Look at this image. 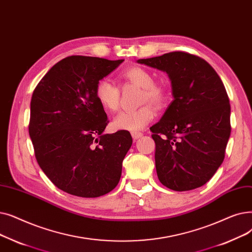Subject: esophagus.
Returning <instances> with one entry per match:
<instances>
[{
	"instance_id": "obj_1",
	"label": "esophagus",
	"mask_w": 252,
	"mask_h": 252,
	"mask_svg": "<svg viewBox=\"0 0 252 252\" xmlns=\"http://www.w3.org/2000/svg\"><path fill=\"white\" fill-rule=\"evenodd\" d=\"M131 135H132V137H133L134 139H137V138L141 137L143 134H142L141 132H137V131H135V132H131Z\"/></svg>"
}]
</instances>
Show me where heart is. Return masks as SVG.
Wrapping results in <instances>:
<instances>
[{
	"label": "heart",
	"instance_id": "obj_1",
	"mask_svg": "<svg viewBox=\"0 0 252 252\" xmlns=\"http://www.w3.org/2000/svg\"><path fill=\"white\" fill-rule=\"evenodd\" d=\"M125 83L133 84L140 87L139 103L150 102L156 107H163L168 100V91L160 83H155L153 75L141 66H130L120 73ZM95 97L105 111L117 112L121 100V90L107 80H100L95 87ZM155 116L154 110L150 104H143L133 111H125L117 115L113 121V127L116 130L138 131L150 123Z\"/></svg>",
	"mask_w": 252,
	"mask_h": 252
}]
</instances>
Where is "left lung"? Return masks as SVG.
<instances>
[{"label":"left lung","instance_id":"left-lung-1","mask_svg":"<svg viewBox=\"0 0 252 252\" xmlns=\"http://www.w3.org/2000/svg\"><path fill=\"white\" fill-rule=\"evenodd\" d=\"M164 70L173 101L150 128L160 183L184 191L205 185L224 159L231 134V106L217 71L204 59L184 51L138 59Z\"/></svg>","mask_w":252,"mask_h":252}]
</instances>
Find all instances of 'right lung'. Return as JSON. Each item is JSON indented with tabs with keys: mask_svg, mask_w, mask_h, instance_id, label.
I'll list each match as a JSON object with an SVG mask.
<instances>
[{
	"mask_svg": "<svg viewBox=\"0 0 252 252\" xmlns=\"http://www.w3.org/2000/svg\"><path fill=\"white\" fill-rule=\"evenodd\" d=\"M123 62L67 56L33 90L29 133L35 159L47 177L70 195H105L121 177L132 137L126 130L102 133L109 121L95 87Z\"/></svg>",
	"mask_w": 252,
	"mask_h": 252,
	"instance_id": "1",
	"label": "right lung"
}]
</instances>
